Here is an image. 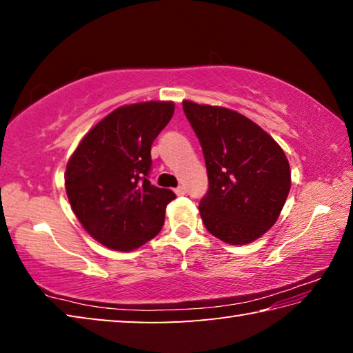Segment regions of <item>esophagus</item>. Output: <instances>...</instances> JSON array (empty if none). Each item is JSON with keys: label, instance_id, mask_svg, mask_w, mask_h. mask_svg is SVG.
Instances as JSON below:
<instances>
[{"label": "esophagus", "instance_id": "obj_1", "mask_svg": "<svg viewBox=\"0 0 353 353\" xmlns=\"http://www.w3.org/2000/svg\"><path fill=\"white\" fill-rule=\"evenodd\" d=\"M174 191H176V194L182 196V194L187 193V188H185V185H179V187H177Z\"/></svg>", "mask_w": 353, "mask_h": 353}]
</instances>
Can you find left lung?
Returning <instances> with one entry per match:
<instances>
[{
  "label": "left lung",
  "mask_w": 353,
  "mask_h": 353,
  "mask_svg": "<svg viewBox=\"0 0 353 353\" xmlns=\"http://www.w3.org/2000/svg\"><path fill=\"white\" fill-rule=\"evenodd\" d=\"M185 117L204 152L208 190L201 218L213 236L248 244L276 223L288 198L291 172L271 135L241 113L183 101Z\"/></svg>",
  "instance_id": "left-lung-1"
}]
</instances>
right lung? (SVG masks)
<instances>
[{
	"instance_id": "add662e5",
	"label": "right lung",
	"mask_w": 353,
	"mask_h": 353,
	"mask_svg": "<svg viewBox=\"0 0 353 353\" xmlns=\"http://www.w3.org/2000/svg\"><path fill=\"white\" fill-rule=\"evenodd\" d=\"M174 113L172 103L119 107L71 155L65 188L77 219L101 244L132 250L162 229L176 194L149 182L151 146Z\"/></svg>"
}]
</instances>
